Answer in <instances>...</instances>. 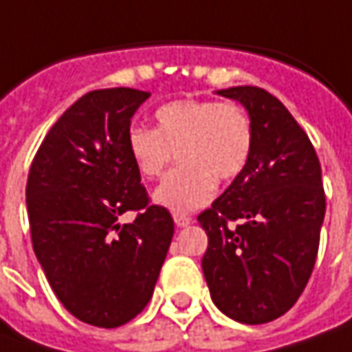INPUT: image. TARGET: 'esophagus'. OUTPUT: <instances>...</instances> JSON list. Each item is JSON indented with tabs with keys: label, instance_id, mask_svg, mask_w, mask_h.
<instances>
[{
	"label": "esophagus",
	"instance_id": "esophagus-1",
	"mask_svg": "<svg viewBox=\"0 0 352 352\" xmlns=\"http://www.w3.org/2000/svg\"><path fill=\"white\" fill-rule=\"evenodd\" d=\"M173 221H175L177 226H189L191 224V217H187V214H181V212H177V214H173Z\"/></svg>",
	"mask_w": 352,
	"mask_h": 352
}]
</instances>
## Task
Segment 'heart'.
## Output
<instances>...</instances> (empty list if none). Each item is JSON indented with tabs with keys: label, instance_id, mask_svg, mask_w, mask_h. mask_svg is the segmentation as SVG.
I'll use <instances>...</instances> for the list:
<instances>
[{
	"label": "heart",
	"instance_id": "heart-1",
	"mask_svg": "<svg viewBox=\"0 0 352 352\" xmlns=\"http://www.w3.org/2000/svg\"><path fill=\"white\" fill-rule=\"evenodd\" d=\"M155 128L133 126L126 151L146 179L163 175L177 151L179 167L153 192L155 203L189 212L212 201L217 181L236 179L250 163L254 124L246 110L217 100H175L155 110Z\"/></svg>",
	"mask_w": 352,
	"mask_h": 352
}]
</instances>
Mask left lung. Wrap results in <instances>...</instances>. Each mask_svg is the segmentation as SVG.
I'll list each match as a JSON object with an SVG mask.
<instances>
[{"label": "left lung", "instance_id": "left-lung-1", "mask_svg": "<svg viewBox=\"0 0 352 352\" xmlns=\"http://www.w3.org/2000/svg\"><path fill=\"white\" fill-rule=\"evenodd\" d=\"M254 124L246 169L199 214L208 236L203 274L230 319L260 325L289 311L314 272L325 217L321 165L307 133L258 86L217 90Z\"/></svg>", "mask_w": 352, "mask_h": 352}]
</instances>
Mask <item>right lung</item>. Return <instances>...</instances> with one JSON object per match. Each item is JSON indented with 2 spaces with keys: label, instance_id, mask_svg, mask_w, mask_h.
Listing matches in <instances>:
<instances>
[{
  "label": "right lung",
  "instance_id": "obj_1",
  "mask_svg": "<svg viewBox=\"0 0 352 352\" xmlns=\"http://www.w3.org/2000/svg\"><path fill=\"white\" fill-rule=\"evenodd\" d=\"M149 92L92 90L45 135L27 179L38 264L67 311L114 329L144 311L173 238L165 206L149 205L126 133ZM138 212L131 223L119 217Z\"/></svg>",
  "mask_w": 352,
  "mask_h": 352
}]
</instances>
